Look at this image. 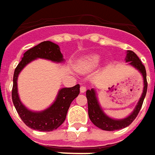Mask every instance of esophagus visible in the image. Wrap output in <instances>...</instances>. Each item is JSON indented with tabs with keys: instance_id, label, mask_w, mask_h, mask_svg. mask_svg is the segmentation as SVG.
<instances>
[{
	"instance_id": "obj_1",
	"label": "esophagus",
	"mask_w": 155,
	"mask_h": 155,
	"mask_svg": "<svg viewBox=\"0 0 155 155\" xmlns=\"http://www.w3.org/2000/svg\"><path fill=\"white\" fill-rule=\"evenodd\" d=\"M86 90H87V87L84 86V85H82L81 87H80V92H81L82 93H85V92H86Z\"/></svg>"
}]
</instances>
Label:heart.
Here are the masks:
<instances>
[{"instance_id": "obj_1", "label": "heart", "mask_w": 155, "mask_h": 155, "mask_svg": "<svg viewBox=\"0 0 155 155\" xmlns=\"http://www.w3.org/2000/svg\"><path fill=\"white\" fill-rule=\"evenodd\" d=\"M99 61H100V57L98 55L91 54L87 56L86 58L83 59L82 64L86 68H93V67L97 66Z\"/></svg>"}]
</instances>
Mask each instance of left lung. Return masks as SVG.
<instances>
[{
	"instance_id": "1",
	"label": "left lung",
	"mask_w": 155,
	"mask_h": 155,
	"mask_svg": "<svg viewBox=\"0 0 155 155\" xmlns=\"http://www.w3.org/2000/svg\"><path fill=\"white\" fill-rule=\"evenodd\" d=\"M126 62H129V63L134 68L139 70V72L142 73L143 78V91L142 96L139 99L138 105L136 106L134 110L128 117L124 119L121 120H115L113 118H108L107 116L104 114V112L101 109L100 106L98 104V102L96 97L95 91L92 88L91 90H87L86 93L87 99V107H88V116L91 121L95 126H97L103 130L107 131H114V130H118L121 128H126L128 125L132 124V122L136 118V117L139 114V111L141 109L145 97L146 93H147V87H148V83L146 78V70L145 67L140 61L139 57L133 51H128Z\"/></svg>"
}]
</instances>
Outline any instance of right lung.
<instances>
[{
	"mask_svg": "<svg viewBox=\"0 0 155 155\" xmlns=\"http://www.w3.org/2000/svg\"><path fill=\"white\" fill-rule=\"evenodd\" d=\"M38 58H45L58 62L63 61L62 54L60 51L58 45L49 41H42L40 44L27 50L24 53L21 61L19 62L14 72L12 97L16 112L25 124L35 130L49 132L57 129L65 121L71 103L79 94L80 85L77 84L72 87L62 88L59 91L54 104L46 110L40 113H35L28 110L20 101L17 93L16 81L18 74L23 68L27 63Z\"/></svg>",
	"mask_w": 155,
	"mask_h": 155,
	"instance_id": "1",
	"label": "right lung"
}]
</instances>
